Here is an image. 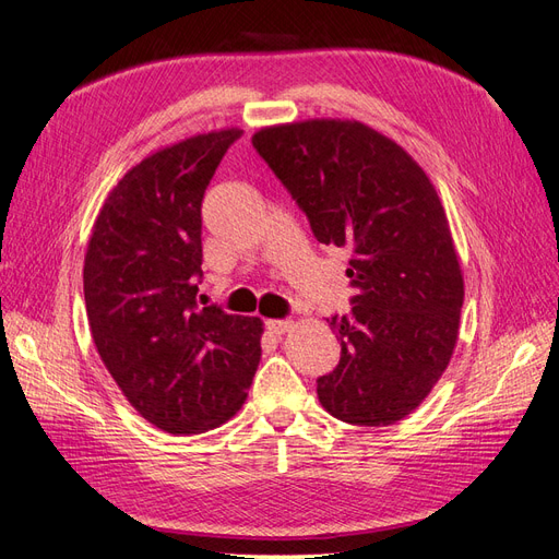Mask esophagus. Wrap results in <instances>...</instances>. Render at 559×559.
<instances>
[{
  "instance_id": "obj_1",
  "label": "esophagus",
  "mask_w": 559,
  "mask_h": 559,
  "mask_svg": "<svg viewBox=\"0 0 559 559\" xmlns=\"http://www.w3.org/2000/svg\"><path fill=\"white\" fill-rule=\"evenodd\" d=\"M265 326H267V331H270V333L282 335V333H286V331H292V329H294V321H292V319H267V321H265Z\"/></svg>"
}]
</instances>
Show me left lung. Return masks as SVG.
Instances as JSON below:
<instances>
[{
  "label": "left lung",
  "instance_id": "left-lung-1",
  "mask_svg": "<svg viewBox=\"0 0 559 559\" xmlns=\"http://www.w3.org/2000/svg\"><path fill=\"white\" fill-rule=\"evenodd\" d=\"M253 148L306 212L321 245L352 251V312L326 319L341 361L317 380L326 413L380 427L408 417L450 364L464 277L427 173L359 121L261 128Z\"/></svg>",
  "mask_w": 559,
  "mask_h": 559
}]
</instances>
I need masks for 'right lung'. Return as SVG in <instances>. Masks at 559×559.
I'll return each instance as SVG.
<instances>
[{
    "mask_svg": "<svg viewBox=\"0 0 559 559\" xmlns=\"http://www.w3.org/2000/svg\"><path fill=\"white\" fill-rule=\"evenodd\" d=\"M242 130L195 134L123 175L83 263L95 347L123 396L167 433H202L242 408L263 321L198 302L202 198Z\"/></svg>",
    "mask_w": 559,
    "mask_h": 559,
    "instance_id": "1",
    "label": "right lung"
}]
</instances>
